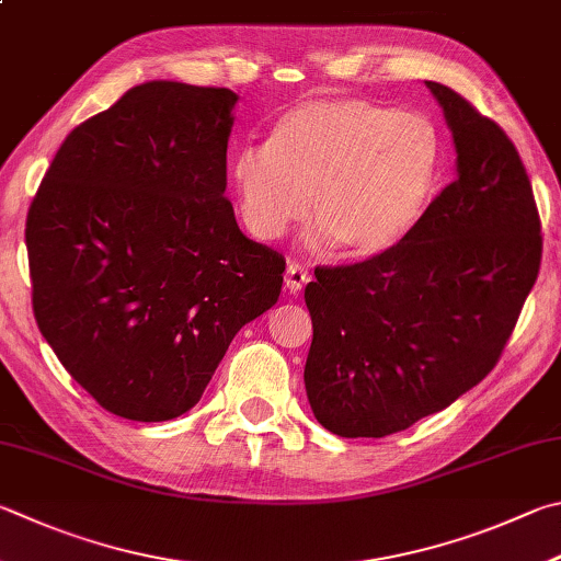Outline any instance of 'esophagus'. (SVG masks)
I'll use <instances>...</instances> for the list:
<instances>
[{
	"label": "esophagus",
	"instance_id": "esophagus-1",
	"mask_svg": "<svg viewBox=\"0 0 561 561\" xmlns=\"http://www.w3.org/2000/svg\"><path fill=\"white\" fill-rule=\"evenodd\" d=\"M311 282V274L307 267H301L299 262L287 264V274H284V287L289 291H301Z\"/></svg>",
	"mask_w": 561,
	"mask_h": 561
}]
</instances>
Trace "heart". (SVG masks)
I'll return each instance as SVG.
<instances>
[{
  "mask_svg": "<svg viewBox=\"0 0 561 561\" xmlns=\"http://www.w3.org/2000/svg\"><path fill=\"white\" fill-rule=\"evenodd\" d=\"M439 171L430 119L363 98H311L277 117L267 145L232 157L230 183L252 238H282L309 198L313 240L368 260L412 236Z\"/></svg>",
  "mask_w": 561,
  "mask_h": 561,
  "instance_id": "obj_1",
  "label": "heart"
}]
</instances>
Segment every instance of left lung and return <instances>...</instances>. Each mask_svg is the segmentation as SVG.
<instances>
[{
	"instance_id": "left-lung-1",
	"label": "left lung",
	"mask_w": 561,
	"mask_h": 561,
	"mask_svg": "<svg viewBox=\"0 0 561 561\" xmlns=\"http://www.w3.org/2000/svg\"><path fill=\"white\" fill-rule=\"evenodd\" d=\"M456 147L451 181L394 250L316 267L304 299L313 416L345 439H380L442 412L495 368L535 287L542 236L505 131L426 80Z\"/></svg>"
}]
</instances>
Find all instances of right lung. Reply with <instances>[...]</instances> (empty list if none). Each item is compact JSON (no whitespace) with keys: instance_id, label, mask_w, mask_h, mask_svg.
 <instances>
[{"instance_id":"1","label":"right lung","mask_w":561,"mask_h":561,"mask_svg":"<svg viewBox=\"0 0 561 561\" xmlns=\"http://www.w3.org/2000/svg\"><path fill=\"white\" fill-rule=\"evenodd\" d=\"M238 95L149 80L66 137L26 216L38 331L107 412L167 422L272 309L284 257L226 198Z\"/></svg>"}]
</instances>
